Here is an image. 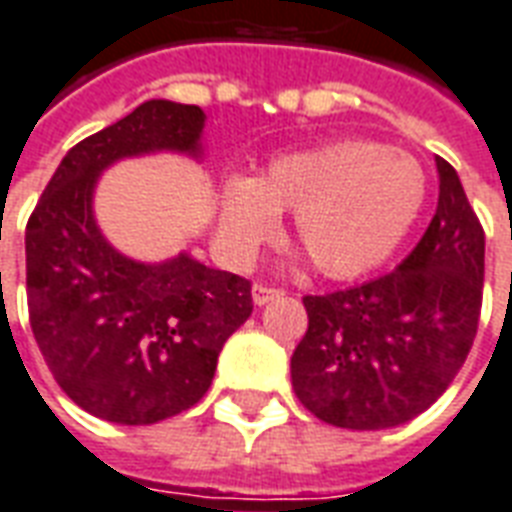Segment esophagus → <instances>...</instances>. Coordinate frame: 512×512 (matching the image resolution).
Listing matches in <instances>:
<instances>
[{
    "mask_svg": "<svg viewBox=\"0 0 512 512\" xmlns=\"http://www.w3.org/2000/svg\"><path fill=\"white\" fill-rule=\"evenodd\" d=\"M283 291L280 288H272V286H264V283H253L251 288V297H253V305H267V302H272L275 297H280Z\"/></svg>",
    "mask_w": 512,
    "mask_h": 512,
    "instance_id": "1",
    "label": "esophagus"
}]
</instances>
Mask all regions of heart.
Instances as JSON below:
<instances>
[{
    "instance_id": "1",
    "label": "heart",
    "mask_w": 512,
    "mask_h": 512,
    "mask_svg": "<svg viewBox=\"0 0 512 512\" xmlns=\"http://www.w3.org/2000/svg\"><path fill=\"white\" fill-rule=\"evenodd\" d=\"M426 199L413 156L361 140L283 153L256 178H229L215 197V229L226 251L245 259L275 237L278 215L294 210V240L315 270L334 280L386 261Z\"/></svg>"
}]
</instances>
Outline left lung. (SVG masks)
I'll list each match as a JSON object with an SVG mask.
<instances>
[{
	"label": "left lung",
	"instance_id": "left-lung-1",
	"mask_svg": "<svg viewBox=\"0 0 512 512\" xmlns=\"http://www.w3.org/2000/svg\"><path fill=\"white\" fill-rule=\"evenodd\" d=\"M434 161L437 210L397 270L302 299L307 332L291 356V383L326 424L359 432L407 424L443 397L470 353L486 234L456 169Z\"/></svg>",
	"mask_w": 512,
	"mask_h": 512
}]
</instances>
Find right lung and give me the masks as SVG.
Wrapping results in <instances>:
<instances>
[{
    "label": "right lung",
    "instance_id": "1",
    "mask_svg": "<svg viewBox=\"0 0 512 512\" xmlns=\"http://www.w3.org/2000/svg\"><path fill=\"white\" fill-rule=\"evenodd\" d=\"M202 129L197 105L142 102L61 159L26 224L34 340L61 391L113 424H159L197 405L224 343L253 313L251 280L188 253L134 261L96 226L107 167L159 151L199 159Z\"/></svg>",
    "mask_w": 512,
    "mask_h": 512
}]
</instances>
